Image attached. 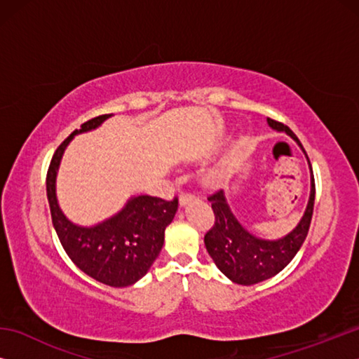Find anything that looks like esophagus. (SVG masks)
Returning <instances> with one entry per match:
<instances>
[{
  "instance_id": "34e87169",
  "label": "esophagus",
  "mask_w": 359,
  "mask_h": 359,
  "mask_svg": "<svg viewBox=\"0 0 359 359\" xmlns=\"http://www.w3.org/2000/svg\"><path fill=\"white\" fill-rule=\"evenodd\" d=\"M194 199H196V196H194V194H190V193H182L180 196H179V204H180V208H185V205H187L188 203L194 201Z\"/></svg>"
}]
</instances>
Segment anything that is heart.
Returning <instances> with one entry per match:
<instances>
[{
  "mask_svg": "<svg viewBox=\"0 0 359 359\" xmlns=\"http://www.w3.org/2000/svg\"><path fill=\"white\" fill-rule=\"evenodd\" d=\"M218 179V175L217 174H214V175H210V180H217Z\"/></svg>",
  "mask_w": 359,
  "mask_h": 359,
  "instance_id": "heart-1",
  "label": "heart"
}]
</instances>
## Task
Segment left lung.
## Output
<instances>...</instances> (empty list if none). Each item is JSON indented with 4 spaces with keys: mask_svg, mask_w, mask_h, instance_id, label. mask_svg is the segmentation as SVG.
I'll list each match as a JSON object with an SVG mask.
<instances>
[{
    "mask_svg": "<svg viewBox=\"0 0 359 359\" xmlns=\"http://www.w3.org/2000/svg\"><path fill=\"white\" fill-rule=\"evenodd\" d=\"M267 125L272 130L285 133L299 145L307 158L311 169V196L307 208L299 223L278 239H263L252 234L231 210L223 190H218L208 198L215 214V223L204 236V244L215 266L226 276L231 282L239 285H255L274 277L288 266L294 255L307 238L313 214L315 201V180L309 156L302 144L288 126L267 118Z\"/></svg>",
    "mask_w": 359,
    "mask_h": 359,
    "instance_id": "obj_1",
    "label": "left lung"
}]
</instances>
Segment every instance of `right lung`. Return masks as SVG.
Wrapping results in <instances>:
<instances>
[{"instance_id":"obj_1","label":"right lung","mask_w":359,"mask_h":359,"mask_svg":"<svg viewBox=\"0 0 359 359\" xmlns=\"http://www.w3.org/2000/svg\"><path fill=\"white\" fill-rule=\"evenodd\" d=\"M112 114L100 115L72 131L52 156L47 171V199L52 223L65 252L85 274L109 287H130L147 274L165 244V229L177 212L179 201L139 194L131 196L123 209L93 226L72 223L60 209L57 174L66 147L82 133L93 131Z\"/></svg>"}]
</instances>
